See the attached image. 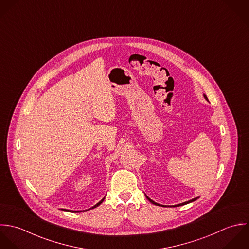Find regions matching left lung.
<instances>
[{
  "mask_svg": "<svg viewBox=\"0 0 249 249\" xmlns=\"http://www.w3.org/2000/svg\"><path fill=\"white\" fill-rule=\"evenodd\" d=\"M204 97L206 98V100H208V98H207V96H206V95H204ZM146 198L148 199V200H149L151 203H153V204H155V205H158V206H160V204H157L156 202H154L153 200H151V199H150L149 197H148V196H146ZM197 198H198V197H196V198L192 199V200H190V201H187V202H184V203H181V204H178V205H175V206H182V205H185V204L191 203V202H193V201H196V199Z\"/></svg>",
  "mask_w": 249,
  "mask_h": 249,
  "instance_id": "obj_1",
  "label": "left lung"
}]
</instances>
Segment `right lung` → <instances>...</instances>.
I'll use <instances>...</instances> for the list:
<instances>
[{
    "instance_id": "1",
    "label": "right lung",
    "mask_w": 249,
    "mask_h": 249,
    "mask_svg": "<svg viewBox=\"0 0 249 249\" xmlns=\"http://www.w3.org/2000/svg\"><path fill=\"white\" fill-rule=\"evenodd\" d=\"M103 201H104V198L102 199V200H101V201H100V202H98V203H97V204H96V205H94V206H93V207H92V209H94V208H96V207H98V206H99L100 204H101V203H102V202H103ZM64 211H66V210H64Z\"/></svg>"
}]
</instances>
